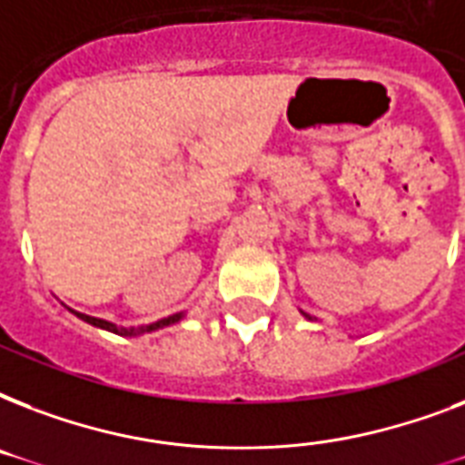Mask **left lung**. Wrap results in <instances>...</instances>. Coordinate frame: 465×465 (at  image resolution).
<instances>
[{
	"instance_id": "1",
	"label": "left lung",
	"mask_w": 465,
	"mask_h": 465,
	"mask_svg": "<svg viewBox=\"0 0 465 465\" xmlns=\"http://www.w3.org/2000/svg\"><path fill=\"white\" fill-rule=\"evenodd\" d=\"M302 316H304V318H309V321H316V318H313V316H309V313H306V311H302Z\"/></svg>"
}]
</instances>
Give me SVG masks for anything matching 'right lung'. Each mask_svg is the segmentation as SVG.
I'll use <instances>...</instances> for the list:
<instances>
[{"label":"right lung","instance_id":"obj_1","mask_svg":"<svg viewBox=\"0 0 465 465\" xmlns=\"http://www.w3.org/2000/svg\"><path fill=\"white\" fill-rule=\"evenodd\" d=\"M67 309H69V306H67ZM69 311H72L76 318L86 321V323L96 325V328H101V331H108V332H115V335H123V338H137V335H144V332L161 331V328H168V325L178 323V321H183V316H185V313H173V316L161 318V321H156V323L130 325V328H125V325H115V323H111V321H104V318H96V316H89V313H82V311H74V309H69Z\"/></svg>","mask_w":465,"mask_h":465}]
</instances>
